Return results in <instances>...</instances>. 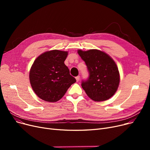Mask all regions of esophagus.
Masks as SVG:
<instances>
[{
  "label": "esophagus",
  "mask_w": 150,
  "mask_h": 150,
  "mask_svg": "<svg viewBox=\"0 0 150 150\" xmlns=\"http://www.w3.org/2000/svg\"><path fill=\"white\" fill-rule=\"evenodd\" d=\"M80 76L79 75H78V76H76L75 77V79H76V81H79L80 80Z\"/></svg>",
  "instance_id": "obj_1"
}]
</instances>
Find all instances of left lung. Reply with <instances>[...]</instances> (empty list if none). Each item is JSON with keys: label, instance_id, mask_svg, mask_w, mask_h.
Masks as SVG:
<instances>
[{"label": "left lung", "instance_id": "obj_1", "mask_svg": "<svg viewBox=\"0 0 150 150\" xmlns=\"http://www.w3.org/2000/svg\"><path fill=\"white\" fill-rule=\"evenodd\" d=\"M89 72L88 80L81 86L93 101L108 100L116 92L120 83V74L114 59L105 52L97 49L78 50Z\"/></svg>", "mask_w": 150, "mask_h": 150}]
</instances>
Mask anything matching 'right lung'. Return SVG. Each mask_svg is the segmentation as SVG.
<instances>
[{
    "label": "right lung",
    "mask_w": 150,
    "mask_h": 150,
    "mask_svg": "<svg viewBox=\"0 0 150 150\" xmlns=\"http://www.w3.org/2000/svg\"><path fill=\"white\" fill-rule=\"evenodd\" d=\"M67 54L66 51L53 50L42 53L35 60L30 70V82L41 99L56 102L76 82L64 64Z\"/></svg>",
    "instance_id": "add662e5"
}]
</instances>
